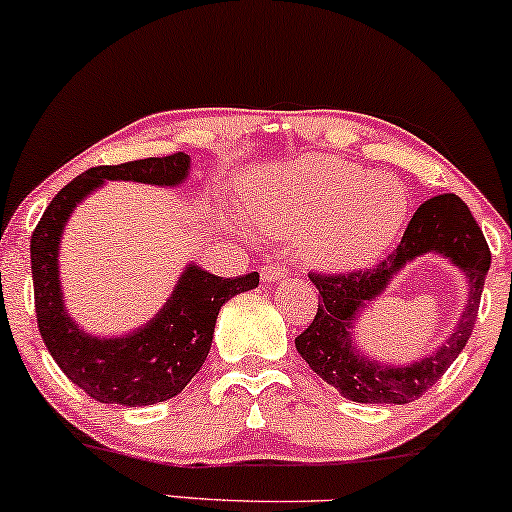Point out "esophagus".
Masks as SVG:
<instances>
[{"instance_id": "esophagus-1", "label": "esophagus", "mask_w": 512, "mask_h": 512, "mask_svg": "<svg viewBox=\"0 0 512 512\" xmlns=\"http://www.w3.org/2000/svg\"><path fill=\"white\" fill-rule=\"evenodd\" d=\"M286 274H288L286 264H267V267H262V271H260L262 281H267V283L278 281V278H286Z\"/></svg>"}]
</instances>
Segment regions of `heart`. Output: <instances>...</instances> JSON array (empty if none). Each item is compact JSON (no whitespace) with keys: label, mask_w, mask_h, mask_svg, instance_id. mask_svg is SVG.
<instances>
[{"label":"heart","mask_w":512,"mask_h":512,"mask_svg":"<svg viewBox=\"0 0 512 512\" xmlns=\"http://www.w3.org/2000/svg\"><path fill=\"white\" fill-rule=\"evenodd\" d=\"M248 212L264 234L300 238L304 262L354 269L392 248L409 198L390 174H371L331 155H304L252 186Z\"/></svg>","instance_id":"obj_1"}]
</instances>
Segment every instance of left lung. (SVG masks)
Returning <instances> with one entry per match:
<instances>
[{"instance_id": "8db88e82", "label": "left lung", "mask_w": 512, "mask_h": 512, "mask_svg": "<svg viewBox=\"0 0 512 512\" xmlns=\"http://www.w3.org/2000/svg\"><path fill=\"white\" fill-rule=\"evenodd\" d=\"M428 251L446 256L469 276V307L462 321L446 346L411 367H383L366 360L351 345L353 321L406 261ZM489 264V245L468 205L454 193L425 200L397 248L375 267L345 274H309L319 288V309L307 331L295 338L297 352L345 399L359 404H409L428 392L463 352L475 326Z\"/></svg>"}]
</instances>
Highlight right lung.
I'll use <instances>...</instances> for the list:
<instances>
[{
    "mask_svg": "<svg viewBox=\"0 0 512 512\" xmlns=\"http://www.w3.org/2000/svg\"><path fill=\"white\" fill-rule=\"evenodd\" d=\"M189 167L186 153L92 167L56 193L32 231L30 264L40 335L70 383L101 404L148 406L179 394L208 357L222 304L260 286L257 271L224 278L189 264L165 307L137 331L96 338L68 316L58 281V243L77 203L103 181L177 186L189 177Z\"/></svg>",
    "mask_w": 512,
    "mask_h": 512,
    "instance_id": "1",
    "label": "right lung"
}]
</instances>
